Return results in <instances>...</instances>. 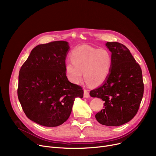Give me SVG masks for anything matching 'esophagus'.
Here are the masks:
<instances>
[{
    "instance_id": "esophagus-1",
    "label": "esophagus",
    "mask_w": 156,
    "mask_h": 156,
    "mask_svg": "<svg viewBox=\"0 0 156 156\" xmlns=\"http://www.w3.org/2000/svg\"><path fill=\"white\" fill-rule=\"evenodd\" d=\"M84 97L85 98H88L90 97V94H89V92L87 90H84Z\"/></svg>"
}]
</instances>
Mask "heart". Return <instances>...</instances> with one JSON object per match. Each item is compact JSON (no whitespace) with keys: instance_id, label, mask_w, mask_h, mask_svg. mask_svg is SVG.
<instances>
[{"instance_id":"heart-1","label":"heart","mask_w":156,"mask_h":156,"mask_svg":"<svg viewBox=\"0 0 156 156\" xmlns=\"http://www.w3.org/2000/svg\"><path fill=\"white\" fill-rule=\"evenodd\" d=\"M71 62L66 64L65 71L71 83L78 84L83 79L93 87L103 83L112 67V57L105 49L89 45L79 46L70 54Z\"/></svg>"}]
</instances>
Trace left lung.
<instances>
[{
  "mask_svg": "<svg viewBox=\"0 0 156 156\" xmlns=\"http://www.w3.org/2000/svg\"><path fill=\"white\" fill-rule=\"evenodd\" d=\"M105 45L112 53L111 69L104 83L90 95L104 101V109L95 114L97 121L118 126L132 120L138 112L144 90L142 73L125 45L109 42Z\"/></svg>",
  "mask_w": 156,
  "mask_h": 156,
  "instance_id": "obj_1",
  "label": "left lung"
}]
</instances>
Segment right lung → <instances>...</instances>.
Returning <instances> with one entry per match:
<instances>
[{
  "mask_svg": "<svg viewBox=\"0 0 156 156\" xmlns=\"http://www.w3.org/2000/svg\"><path fill=\"white\" fill-rule=\"evenodd\" d=\"M69 46L65 41L40 44L31 51L19 73L18 96L26 116L37 124L58 126L71 114L80 86L69 82L65 60Z\"/></svg>",
  "mask_w": 156,
  "mask_h": 156,
  "instance_id": "right-lung-1",
  "label": "right lung"
}]
</instances>
